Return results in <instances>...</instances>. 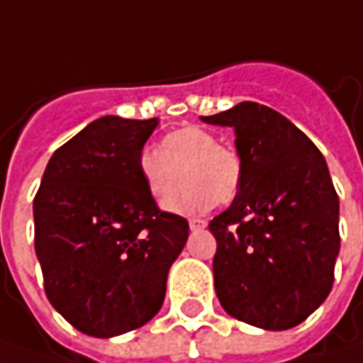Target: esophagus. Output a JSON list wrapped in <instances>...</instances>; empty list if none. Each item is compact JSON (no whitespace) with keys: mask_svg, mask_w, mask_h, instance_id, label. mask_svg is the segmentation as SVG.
<instances>
[{"mask_svg":"<svg viewBox=\"0 0 363 363\" xmlns=\"http://www.w3.org/2000/svg\"><path fill=\"white\" fill-rule=\"evenodd\" d=\"M189 228L193 229V231H199V229L207 228V221H203V219H191L189 221Z\"/></svg>","mask_w":363,"mask_h":363,"instance_id":"34e87169","label":"esophagus"}]
</instances>
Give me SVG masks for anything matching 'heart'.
I'll list each match as a JSON object with an SVG mask.
<instances>
[{"mask_svg":"<svg viewBox=\"0 0 363 363\" xmlns=\"http://www.w3.org/2000/svg\"><path fill=\"white\" fill-rule=\"evenodd\" d=\"M138 168L156 203L172 195L181 174L186 179V184L166 203L168 211L179 215H197L211 209L215 203H229L242 179V164L235 152L219 146L211 132L197 125L170 132L160 150H142Z\"/></svg>","mask_w":363,"mask_h":363,"instance_id":"b5f03b06","label":"heart"}]
</instances>
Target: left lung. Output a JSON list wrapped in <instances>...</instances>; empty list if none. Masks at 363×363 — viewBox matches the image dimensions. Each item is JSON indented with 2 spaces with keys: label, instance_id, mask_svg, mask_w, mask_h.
Listing matches in <instances>:
<instances>
[{
  "label": "left lung",
  "instance_id": "8db88e82",
  "mask_svg": "<svg viewBox=\"0 0 363 363\" xmlns=\"http://www.w3.org/2000/svg\"><path fill=\"white\" fill-rule=\"evenodd\" d=\"M233 128L242 164L229 209L213 217L221 307L244 323L284 331L333 286L339 197L319 148L278 111L254 101L201 118Z\"/></svg>",
  "mask_w": 363,
  "mask_h": 363
}]
</instances>
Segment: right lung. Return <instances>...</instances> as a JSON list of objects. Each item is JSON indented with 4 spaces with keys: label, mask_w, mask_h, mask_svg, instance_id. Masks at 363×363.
Wrapping results in <instances>:
<instances>
[{
    "label": "right lung",
    "mask_w": 363,
    "mask_h": 363,
    "mask_svg": "<svg viewBox=\"0 0 363 363\" xmlns=\"http://www.w3.org/2000/svg\"><path fill=\"white\" fill-rule=\"evenodd\" d=\"M158 119L105 116L60 146L34 197V247L50 305L93 337L146 325L189 238L158 209L138 158Z\"/></svg>",
    "instance_id": "obj_1"
}]
</instances>
